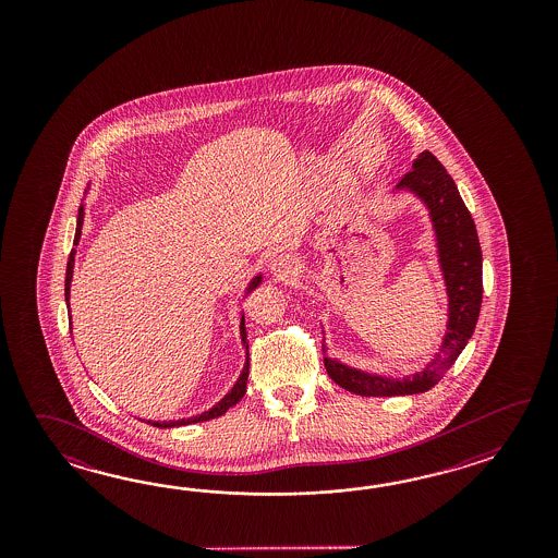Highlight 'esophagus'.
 <instances>
[{
	"label": "esophagus",
	"mask_w": 558,
	"mask_h": 558,
	"mask_svg": "<svg viewBox=\"0 0 558 558\" xmlns=\"http://www.w3.org/2000/svg\"><path fill=\"white\" fill-rule=\"evenodd\" d=\"M269 271L274 275L277 281H291L299 275V265H296L293 257L289 255H279L269 263Z\"/></svg>",
	"instance_id": "34e87169"
}]
</instances>
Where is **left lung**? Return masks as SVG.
<instances>
[{
    "mask_svg": "<svg viewBox=\"0 0 558 558\" xmlns=\"http://www.w3.org/2000/svg\"><path fill=\"white\" fill-rule=\"evenodd\" d=\"M411 193L427 207L435 233L437 262L449 299L447 331L439 353L421 371L392 379L363 368L349 367L339 359L327 355L323 344V363L339 387L361 397H399L433 389L463 353L473 337L483 303V253L473 217L461 199L451 175L430 151H421L392 193Z\"/></svg>",
    "mask_w": 558,
    "mask_h": 558,
    "instance_id": "8db88e82",
    "label": "left lung"
}]
</instances>
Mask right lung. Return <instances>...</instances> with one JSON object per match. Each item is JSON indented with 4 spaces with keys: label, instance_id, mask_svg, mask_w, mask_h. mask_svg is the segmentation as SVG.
<instances>
[{
    "label": "right lung",
    "instance_id": "right-lung-1",
    "mask_svg": "<svg viewBox=\"0 0 558 558\" xmlns=\"http://www.w3.org/2000/svg\"><path fill=\"white\" fill-rule=\"evenodd\" d=\"M84 217L85 205L82 203V205H80V214H77L75 238H73V245H75V247H77V243H80V239H82ZM75 253H77L75 250H72V253H70V259H68V269H65V303H68V315H70V317H72V311H70V293H72ZM262 281L263 275H255V277L251 279L250 284L245 287V296L250 295L253 289H257V287L262 284ZM245 296H243V299H245ZM70 325H72V323H70ZM239 335H241V344L245 347V365H243V371H241V375H239L238 380H235V385L231 387V391H227L226 397H223L221 401H217V403H215L211 409L203 411V413H199V415L190 416V418H178V421H151V418H142L143 423H147V425H151V427L157 428L181 427V425L203 423V421H209V418H215V416L226 415L227 411H229L233 404H238L239 401L243 399L245 391H247V377H250V343H247V331H245V317H243V315H241V323H239Z\"/></svg>",
    "mask_w": 558,
    "mask_h": 558
}]
</instances>
